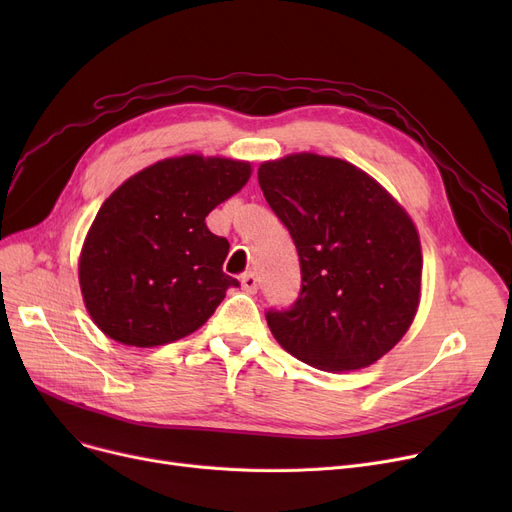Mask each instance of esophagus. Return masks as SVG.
I'll use <instances>...</instances> for the list:
<instances>
[{
  "label": "esophagus",
  "instance_id": "1",
  "mask_svg": "<svg viewBox=\"0 0 512 512\" xmlns=\"http://www.w3.org/2000/svg\"><path fill=\"white\" fill-rule=\"evenodd\" d=\"M240 284H242V288H245V292H249V294H255V292H257V288H259V280H257V276H255L253 272H249V274L242 276Z\"/></svg>",
  "mask_w": 512,
  "mask_h": 512
}]
</instances>
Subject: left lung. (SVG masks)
Wrapping results in <instances>:
<instances>
[{"label":"left lung","mask_w":512,"mask_h":512,"mask_svg":"<svg viewBox=\"0 0 512 512\" xmlns=\"http://www.w3.org/2000/svg\"><path fill=\"white\" fill-rule=\"evenodd\" d=\"M263 197L292 236L301 292L265 319L284 351L324 371H353L405 336L419 305L421 245L384 188L336 157L265 161Z\"/></svg>","instance_id":"8db88e82"}]
</instances>
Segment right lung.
<instances>
[{
	"label": "right lung",
	"instance_id": "add662e5",
	"mask_svg": "<svg viewBox=\"0 0 512 512\" xmlns=\"http://www.w3.org/2000/svg\"><path fill=\"white\" fill-rule=\"evenodd\" d=\"M247 161L184 155L157 161L105 199L80 253L78 278L97 328L128 346H159L199 330L226 290L228 240L207 213L238 193Z\"/></svg>",
	"mask_w": 512,
	"mask_h": 512
}]
</instances>
